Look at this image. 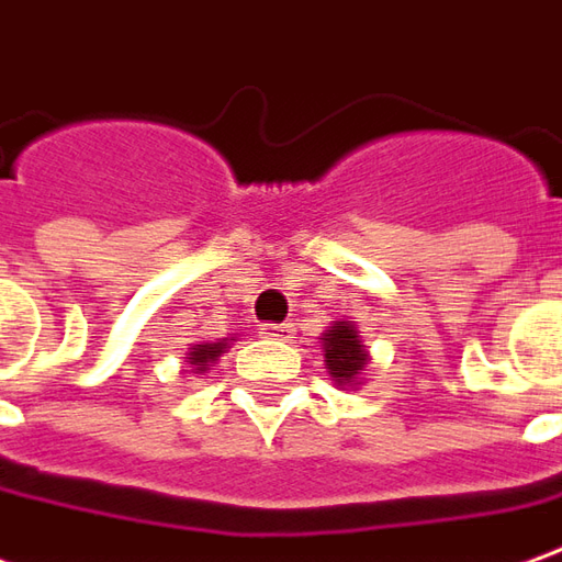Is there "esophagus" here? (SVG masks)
I'll return each instance as SVG.
<instances>
[{
	"label": "esophagus",
	"mask_w": 562,
	"mask_h": 562,
	"mask_svg": "<svg viewBox=\"0 0 562 562\" xmlns=\"http://www.w3.org/2000/svg\"><path fill=\"white\" fill-rule=\"evenodd\" d=\"M261 337H268V340H289L292 337V325H285V322H268V325H261Z\"/></svg>",
	"instance_id": "34e87169"
}]
</instances>
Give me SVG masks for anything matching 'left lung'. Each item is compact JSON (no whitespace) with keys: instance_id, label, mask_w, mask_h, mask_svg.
<instances>
[{"instance_id":"left-lung-1","label":"left lung","mask_w":562,"mask_h":562,"mask_svg":"<svg viewBox=\"0 0 562 562\" xmlns=\"http://www.w3.org/2000/svg\"><path fill=\"white\" fill-rule=\"evenodd\" d=\"M322 340V356H325V368L340 390L347 386H359L364 368H368V349L362 344V335L352 322H335Z\"/></svg>"}]
</instances>
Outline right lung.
Listing matches in <instances>:
<instances>
[{"label": "right lung", "mask_w": 562, "mask_h": 562, "mask_svg": "<svg viewBox=\"0 0 562 562\" xmlns=\"http://www.w3.org/2000/svg\"><path fill=\"white\" fill-rule=\"evenodd\" d=\"M225 349L227 340H218V344H194L191 352H188V364L194 368V374H203V371H210V362H215Z\"/></svg>", "instance_id": "1"}]
</instances>
